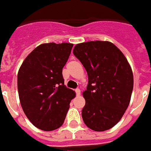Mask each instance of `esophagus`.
<instances>
[{"instance_id": "esophagus-1", "label": "esophagus", "mask_w": 151, "mask_h": 151, "mask_svg": "<svg viewBox=\"0 0 151 151\" xmlns=\"http://www.w3.org/2000/svg\"><path fill=\"white\" fill-rule=\"evenodd\" d=\"M75 91H76V93L77 96H79V95H80V90H79V89H76Z\"/></svg>"}]
</instances>
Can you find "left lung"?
<instances>
[{
    "label": "left lung",
    "mask_w": 151,
    "mask_h": 151,
    "mask_svg": "<svg viewBox=\"0 0 151 151\" xmlns=\"http://www.w3.org/2000/svg\"><path fill=\"white\" fill-rule=\"evenodd\" d=\"M73 54L84 66L88 85L83 93L82 117L96 132L111 129L129 104L133 74L125 55L108 41H89L75 46Z\"/></svg>",
    "instance_id": "obj_1"
}]
</instances>
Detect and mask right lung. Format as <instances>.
<instances>
[{
    "instance_id": "1",
    "label": "right lung",
    "mask_w": 151,
    "mask_h": 151,
    "mask_svg": "<svg viewBox=\"0 0 151 151\" xmlns=\"http://www.w3.org/2000/svg\"><path fill=\"white\" fill-rule=\"evenodd\" d=\"M72 43H43L28 55L18 72V91L24 113L33 125L52 131L63 125L76 93L64 84L62 68Z\"/></svg>"
}]
</instances>
